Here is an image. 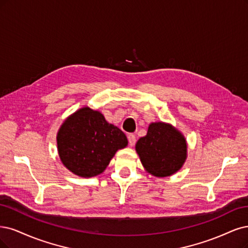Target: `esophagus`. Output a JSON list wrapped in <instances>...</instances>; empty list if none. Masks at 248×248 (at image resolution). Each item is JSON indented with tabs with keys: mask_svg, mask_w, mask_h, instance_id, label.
<instances>
[{
	"mask_svg": "<svg viewBox=\"0 0 248 248\" xmlns=\"http://www.w3.org/2000/svg\"><path fill=\"white\" fill-rule=\"evenodd\" d=\"M127 139H128V142H129V146L133 147L135 142H136V139H135V135L133 133H129L127 135Z\"/></svg>",
	"mask_w": 248,
	"mask_h": 248,
	"instance_id": "1",
	"label": "esophagus"
}]
</instances>
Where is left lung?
I'll return each mask as SVG.
<instances>
[{
	"label": "left lung",
	"mask_w": 248,
	"mask_h": 248,
	"mask_svg": "<svg viewBox=\"0 0 248 248\" xmlns=\"http://www.w3.org/2000/svg\"><path fill=\"white\" fill-rule=\"evenodd\" d=\"M140 161L149 172L163 177L181 169L186 158V143L176 129L162 122L152 123L148 133L135 146Z\"/></svg>",
	"instance_id": "obj_1"
}]
</instances>
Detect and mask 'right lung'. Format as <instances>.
<instances>
[{
  "mask_svg": "<svg viewBox=\"0 0 248 248\" xmlns=\"http://www.w3.org/2000/svg\"><path fill=\"white\" fill-rule=\"evenodd\" d=\"M127 143L121 129L89 108L67 118L57 133V149L63 165L82 177L101 173L115 153Z\"/></svg>",
  "mask_w": 248,
  "mask_h": 248,
  "instance_id": "1",
  "label": "right lung"
}]
</instances>
